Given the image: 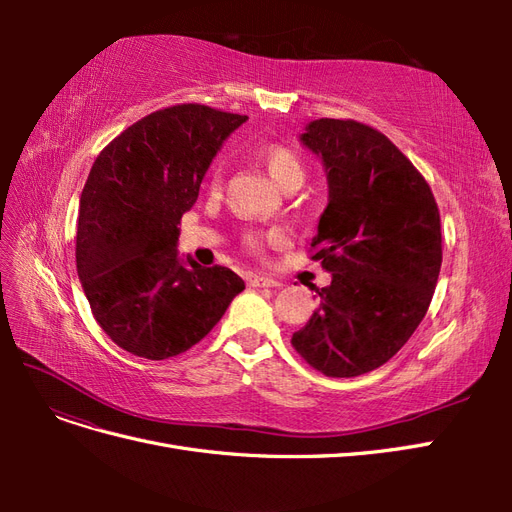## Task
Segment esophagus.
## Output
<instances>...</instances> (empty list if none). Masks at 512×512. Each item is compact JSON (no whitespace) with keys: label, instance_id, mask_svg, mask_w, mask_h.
<instances>
[{"label":"esophagus","instance_id":"esophagus-1","mask_svg":"<svg viewBox=\"0 0 512 512\" xmlns=\"http://www.w3.org/2000/svg\"><path fill=\"white\" fill-rule=\"evenodd\" d=\"M250 286L252 288H280L282 284L273 280V277H267V275H254L250 280Z\"/></svg>","mask_w":512,"mask_h":512}]
</instances>
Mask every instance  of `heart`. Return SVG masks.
I'll return each mask as SVG.
<instances>
[{
    "instance_id": "1",
    "label": "heart",
    "mask_w": 512,
    "mask_h": 512,
    "mask_svg": "<svg viewBox=\"0 0 512 512\" xmlns=\"http://www.w3.org/2000/svg\"><path fill=\"white\" fill-rule=\"evenodd\" d=\"M262 162H265L269 175L275 179V183H280V188H286L290 183H303L305 179V162L299 156V151H294L288 145H269L260 149ZM222 179V166L215 164L211 170V183L218 185ZM280 237V232H271V239ZM252 245L260 243L258 235L247 237Z\"/></svg>"
}]
</instances>
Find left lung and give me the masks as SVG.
Wrapping results in <instances>:
<instances>
[{
	"mask_svg": "<svg viewBox=\"0 0 512 512\" xmlns=\"http://www.w3.org/2000/svg\"><path fill=\"white\" fill-rule=\"evenodd\" d=\"M299 141L329 185L314 260L331 273L292 346L331 378L374 371L425 318L442 265L440 213L427 181L389 138L352 119L309 121Z\"/></svg>",
	"mask_w": 512,
	"mask_h": 512,
	"instance_id": "8db88e82",
	"label": "left lung"
}]
</instances>
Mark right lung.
<instances>
[{"label": "right lung", "mask_w": 512, "mask_h": 512, "mask_svg": "<svg viewBox=\"0 0 512 512\" xmlns=\"http://www.w3.org/2000/svg\"><path fill=\"white\" fill-rule=\"evenodd\" d=\"M247 115L179 104L123 130L89 170L76 271L113 342L162 361L198 344L245 288L226 267L179 256V220L226 138Z\"/></svg>", "instance_id": "1"}]
</instances>
